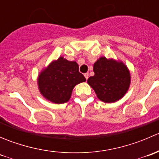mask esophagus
Here are the masks:
<instances>
[{
    "label": "esophagus",
    "mask_w": 159,
    "mask_h": 159,
    "mask_svg": "<svg viewBox=\"0 0 159 159\" xmlns=\"http://www.w3.org/2000/svg\"><path fill=\"white\" fill-rule=\"evenodd\" d=\"M84 77H85L86 80H88V78H89V73H85V74H84Z\"/></svg>",
    "instance_id": "34e87169"
}]
</instances>
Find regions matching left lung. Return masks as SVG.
Returning a JSON list of instances; mask_svg holds the SVG:
<instances>
[{
	"mask_svg": "<svg viewBox=\"0 0 159 159\" xmlns=\"http://www.w3.org/2000/svg\"><path fill=\"white\" fill-rule=\"evenodd\" d=\"M93 70L94 75L88 83L101 101L112 103L125 95L130 84V74L122 62L102 57L94 64Z\"/></svg>",
	"mask_w": 159,
	"mask_h": 159,
	"instance_id": "left-lung-1",
	"label": "left lung"
}]
</instances>
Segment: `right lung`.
Listing matches in <instances>:
<instances>
[{
	"label": "right lung",
	"mask_w": 159,
	"mask_h": 159,
	"mask_svg": "<svg viewBox=\"0 0 159 159\" xmlns=\"http://www.w3.org/2000/svg\"><path fill=\"white\" fill-rule=\"evenodd\" d=\"M85 81L76 62L68 61L60 57L41 72L38 78V85L45 98L54 103L62 104L69 100L76 84Z\"/></svg>",
	"instance_id": "add662e5"
}]
</instances>
